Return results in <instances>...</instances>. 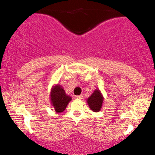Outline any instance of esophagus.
Listing matches in <instances>:
<instances>
[{
  "mask_svg": "<svg viewBox=\"0 0 155 155\" xmlns=\"http://www.w3.org/2000/svg\"><path fill=\"white\" fill-rule=\"evenodd\" d=\"M76 98L77 99H82L83 98V95H77L76 96Z\"/></svg>",
  "mask_w": 155,
  "mask_h": 155,
  "instance_id": "esophagus-1",
  "label": "esophagus"
}]
</instances>
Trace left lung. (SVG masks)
Segmentation results:
<instances>
[{
    "label": "left lung",
    "mask_w": 155,
    "mask_h": 155,
    "mask_svg": "<svg viewBox=\"0 0 155 155\" xmlns=\"http://www.w3.org/2000/svg\"><path fill=\"white\" fill-rule=\"evenodd\" d=\"M103 101H104V97H103L100 90H97V89H96L91 96L89 97V98L87 100L90 109L92 111L95 112H98L101 111V107H102Z\"/></svg>",
    "instance_id": "left-lung-1"
}]
</instances>
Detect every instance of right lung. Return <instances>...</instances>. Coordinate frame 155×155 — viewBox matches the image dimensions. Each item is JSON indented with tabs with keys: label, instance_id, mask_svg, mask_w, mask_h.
Here are the masks:
<instances>
[{
	"label": "right lung",
	"instance_id": "1",
	"mask_svg": "<svg viewBox=\"0 0 155 155\" xmlns=\"http://www.w3.org/2000/svg\"><path fill=\"white\" fill-rule=\"evenodd\" d=\"M51 104L57 113L65 111L68 103L71 101V97L66 95L64 89L60 84L52 87L50 92Z\"/></svg>",
	"mask_w": 155,
	"mask_h": 155
}]
</instances>
